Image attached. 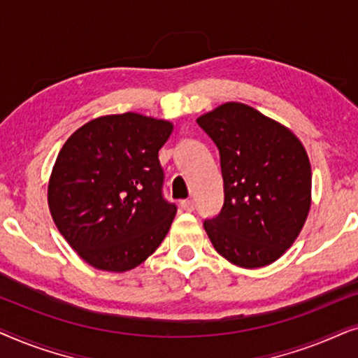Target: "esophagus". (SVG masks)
Returning a JSON list of instances; mask_svg holds the SVG:
<instances>
[{"label": "esophagus", "mask_w": 358, "mask_h": 358, "mask_svg": "<svg viewBox=\"0 0 358 358\" xmlns=\"http://www.w3.org/2000/svg\"><path fill=\"white\" fill-rule=\"evenodd\" d=\"M180 207H182L185 212H192V210H194V200H182V202H180Z\"/></svg>", "instance_id": "34e87169"}]
</instances>
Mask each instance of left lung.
<instances>
[{"instance_id":"8db88e82","label":"left lung","mask_w":358,"mask_h":358,"mask_svg":"<svg viewBox=\"0 0 358 358\" xmlns=\"http://www.w3.org/2000/svg\"><path fill=\"white\" fill-rule=\"evenodd\" d=\"M197 124L220 151L224 202L203 228L215 251L243 268L266 267L295 243L311 207V164L290 129L241 102Z\"/></svg>"}]
</instances>
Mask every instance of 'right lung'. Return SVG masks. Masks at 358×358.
Wrapping results in <instances>:
<instances>
[{
  "instance_id": "1",
  "label": "right lung",
  "mask_w": 358,
  "mask_h": 358,
  "mask_svg": "<svg viewBox=\"0 0 358 358\" xmlns=\"http://www.w3.org/2000/svg\"><path fill=\"white\" fill-rule=\"evenodd\" d=\"M173 129L125 112L92 119L65 141L48 179V208L90 266L131 271L163 243L178 208L161 195L158 153Z\"/></svg>"
}]
</instances>
